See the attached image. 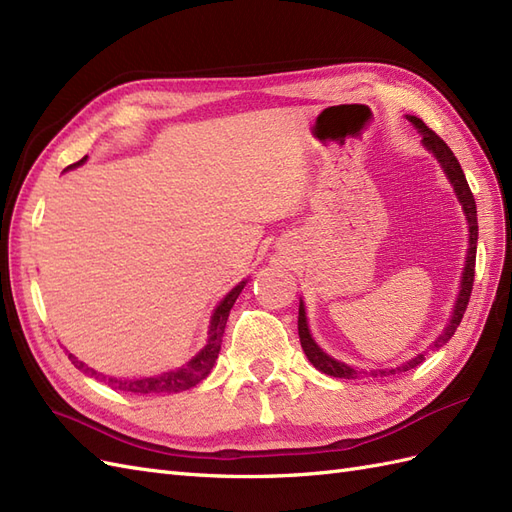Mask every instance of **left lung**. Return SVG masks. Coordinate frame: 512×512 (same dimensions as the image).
I'll return each mask as SVG.
<instances>
[{"label": "left lung", "instance_id": "left-lung-1", "mask_svg": "<svg viewBox=\"0 0 512 512\" xmlns=\"http://www.w3.org/2000/svg\"><path fill=\"white\" fill-rule=\"evenodd\" d=\"M409 122L416 124V129H420L422 133V142L424 146L431 150V153L437 157V161L441 163V168H444V172L448 174L450 183L454 185V191H457V196L463 204V211L467 215V222H469V252H467V265H465V271H463V282H461V293H459V299H457V306H454V314L450 319V325L444 329V334H441L435 342L431 351L435 349H441L444 344L454 336V331H457L463 314L467 310V303H469V297H472V288H474V273H476V243H478V217H476V200H474V193L472 189H469L467 185V178L461 170V163L457 161V157H454L452 150L448 148V144L441 140V137L426 127V124L416 118V116H407ZM297 327H299V340H301V347L303 351H306L308 359L314 364V368H319L321 372H325V375L329 377H338V379H359L364 375L362 370H355L347 364L342 362H336V359H331L327 353H323L319 347H316V342L312 340L310 336V329H308V323H306V308H303V301H299V319H297ZM424 362V355L420 353L418 357L409 359L407 364L398 366V368H392V370H372L370 375L372 377H383V375H396V372H407L411 368H416Z\"/></svg>", "mask_w": 512, "mask_h": 512}]
</instances>
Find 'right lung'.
<instances>
[{
	"instance_id": "right-lung-1",
	"label": "right lung",
	"mask_w": 512,
	"mask_h": 512,
	"mask_svg": "<svg viewBox=\"0 0 512 512\" xmlns=\"http://www.w3.org/2000/svg\"><path fill=\"white\" fill-rule=\"evenodd\" d=\"M86 157L81 159L79 163H84ZM73 163V165H79ZM245 282H241L239 286H234L230 293L226 295V299L219 303L213 319H211V329H209V342H206V347L187 362L183 368L178 370H170V372H163V375L157 377H148V379H112V377H105L101 372H96L92 368H88L84 362H79L75 355L68 353V359L75 364V368H79L81 372H86V375L94 377V379H101L105 381L109 388L120 390V392H131V394H172V392H183L193 388V385H198L206 375H209L215 359L219 355V349H222V336H224V329L228 323V314L234 306V301L241 295Z\"/></svg>"
}]
</instances>
